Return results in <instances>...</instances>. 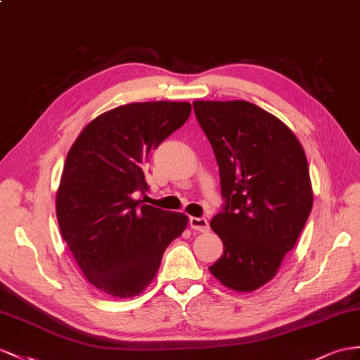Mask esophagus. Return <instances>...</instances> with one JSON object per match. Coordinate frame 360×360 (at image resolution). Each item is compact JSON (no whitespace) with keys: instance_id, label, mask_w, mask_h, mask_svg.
<instances>
[{"instance_id":"1","label":"esophagus","mask_w":360,"mask_h":360,"mask_svg":"<svg viewBox=\"0 0 360 360\" xmlns=\"http://www.w3.org/2000/svg\"><path fill=\"white\" fill-rule=\"evenodd\" d=\"M190 226L195 229V231H199V233L210 231V224H208V220L204 217H191Z\"/></svg>"}]
</instances>
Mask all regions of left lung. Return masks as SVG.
Returning <instances> with one entry per match:
<instances>
[{"label": "left lung", "instance_id": "1", "mask_svg": "<svg viewBox=\"0 0 360 360\" xmlns=\"http://www.w3.org/2000/svg\"><path fill=\"white\" fill-rule=\"evenodd\" d=\"M225 199L210 226L224 254L210 272L236 292H254L278 272L313 205L307 158L280 118L246 100H196Z\"/></svg>", "mask_w": 360, "mask_h": 360}]
</instances>
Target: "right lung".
<instances>
[{
    "mask_svg": "<svg viewBox=\"0 0 360 360\" xmlns=\"http://www.w3.org/2000/svg\"><path fill=\"white\" fill-rule=\"evenodd\" d=\"M188 101H140L109 109L82 129L63 165L56 216L63 240L85 278L110 297L147 289L162 254L188 216L141 204L144 165L187 122Z\"/></svg>",
    "mask_w": 360,
    "mask_h": 360,
    "instance_id": "add662e5",
    "label": "right lung"
}]
</instances>
